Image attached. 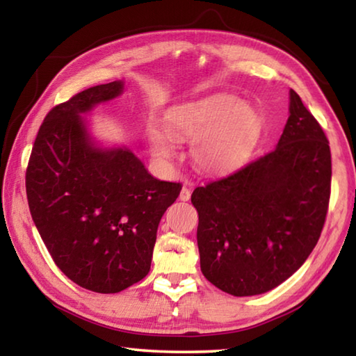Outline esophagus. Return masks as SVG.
Wrapping results in <instances>:
<instances>
[{
    "instance_id": "esophagus-1",
    "label": "esophagus",
    "mask_w": 356,
    "mask_h": 356,
    "mask_svg": "<svg viewBox=\"0 0 356 356\" xmlns=\"http://www.w3.org/2000/svg\"><path fill=\"white\" fill-rule=\"evenodd\" d=\"M190 196H191V191L186 188V186H184L182 190H180V195H179V200L180 201H188L190 200Z\"/></svg>"
}]
</instances>
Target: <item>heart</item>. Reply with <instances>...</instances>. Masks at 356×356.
<instances>
[{"label":"heart","instance_id":"b5f03b06","mask_svg":"<svg viewBox=\"0 0 356 356\" xmlns=\"http://www.w3.org/2000/svg\"><path fill=\"white\" fill-rule=\"evenodd\" d=\"M168 134L150 129L154 154L161 160L176 156L177 141L191 143L197 170L226 174L242 166L254 150L262 131V119L254 108L231 94H213L177 105L166 113Z\"/></svg>","mask_w":356,"mask_h":356}]
</instances>
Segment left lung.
I'll use <instances>...</instances> for the list:
<instances>
[{"instance_id": "left-lung-1", "label": "left lung", "mask_w": 356, "mask_h": 356, "mask_svg": "<svg viewBox=\"0 0 356 356\" xmlns=\"http://www.w3.org/2000/svg\"><path fill=\"white\" fill-rule=\"evenodd\" d=\"M289 113L275 150L191 195L201 272L236 297L268 292L292 276L327 220L330 143L293 89Z\"/></svg>"}]
</instances>
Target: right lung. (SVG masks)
<instances>
[{"label":"right lung","instance_id":"1","mask_svg":"<svg viewBox=\"0 0 356 356\" xmlns=\"http://www.w3.org/2000/svg\"><path fill=\"white\" fill-rule=\"evenodd\" d=\"M89 88L42 122L26 168L33 221L59 270L75 284L116 293L149 273L156 227L182 185L150 176L129 149L89 143L80 114L122 92Z\"/></svg>","mask_w":356,"mask_h":356}]
</instances>
